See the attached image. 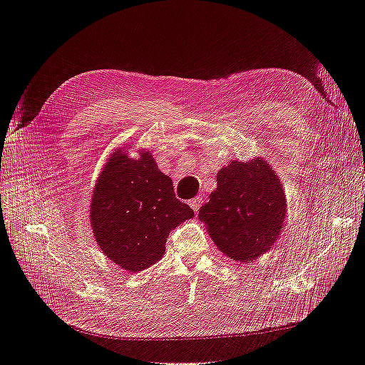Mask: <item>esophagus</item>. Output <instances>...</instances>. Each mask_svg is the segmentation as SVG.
I'll list each match as a JSON object with an SVG mask.
<instances>
[{
    "mask_svg": "<svg viewBox=\"0 0 365 365\" xmlns=\"http://www.w3.org/2000/svg\"><path fill=\"white\" fill-rule=\"evenodd\" d=\"M201 204H202V197L201 196H196V197H193V200L189 201V205L193 208V212H196V213L200 212Z\"/></svg>",
    "mask_w": 365,
    "mask_h": 365,
    "instance_id": "obj_1",
    "label": "esophagus"
}]
</instances>
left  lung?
Listing matches in <instances>:
<instances>
[{"label":"left lung","instance_id":"left-lung-1","mask_svg":"<svg viewBox=\"0 0 365 365\" xmlns=\"http://www.w3.org/2000/svg\"><path fill=\"white\" fill-rule=\"evenodd\" d=\"M217 189L200 210L216 247L225 256L250 262L267 252L283 228L286 201L282 182L260 158L231 161L217 173Z\"/></svg>","mask_w":365,"mask_h":365}]
</instances>
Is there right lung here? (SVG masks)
I'll list each match as a JSON object with an SVG mask.
<instances>
[{
  "label": "right lung",
  "instance_id": "1",
  "mask_svg": "<svg viewBox=\"0 0 365 365\" xmlns=\"http://www.w3.org/2000/svg\"><path fill=\"white\" fill-rule=\"evenodd\" d=\"M195 216L176 200L169 176L152 155L129 158L120 149L108 160L93 192L91 224L97 245L118 267L137 272L155 264L170 231Z\"/></svg>",
  "mask_w": 365,
  "mask_h": 365
}]
</instances>
